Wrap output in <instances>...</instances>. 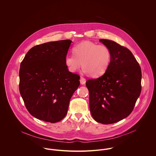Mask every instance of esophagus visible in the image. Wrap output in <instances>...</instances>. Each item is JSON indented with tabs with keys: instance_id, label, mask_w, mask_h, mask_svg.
I'll return each instance as SVG.
<instances>
[{
	"instance_id": "esophagus-1",
	"label": "esophagus",
	"mask_w": 156,
	"mask_h": 156,
	"mask_svg": "<svg viewBox=\"0 0 156 156\" xmlns=\"http://www.w3.org/2000/svg\"><path fill=\"white\" fill-rule=\"evenodd\" d=\"M80 82L81 85H84L86 83V79L85 78L81 77L80 79Z\"/></svg>"
}]
</instances>
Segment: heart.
Returning <instances> with one entry per match:
<instances>
[{"label":"heart","mask_w":156,"mask_h":156,"mask_svg":"<svg viewBox=\"0 0 156 156\" xmlns=\"http://www.w3.org/2000/svg\"><path fill=\"white\" fill-rule=\"evenodd\" d=\"M73 52L74 55L68 53L65 58V64L71 73L82 66L90 77H98L105 73L111 62V51L105 45L83 41L73 48Z\"/></svg>","instance_id":"b5f03b06"}]
</instances>
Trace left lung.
Returning <instances> with one entry per match:
<instances>
[{
    "instance_id": "obj_1",
    "label": "left lung",
    "mask_w": 156,
    "mask_h": 156,
    "mask_svg": "<svg viewBox=\"0 0 156 156\" xmlns=\"http://www.w3.org/2000/svg\"><path fill=\"white\" fill-rule=\"evenodd\" d=\"M100 42L109 48L111 64L98 79H89V108L98 122L109 124L127 117L133 110L141 92V69L126 47L106 39Z\"/></svg>"
}]
</instances>
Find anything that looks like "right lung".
Instances as JSON below:
<instances>
[{"mask_svg":"<svg viewBox=\"0 0 156 156\" xmlns=\"http://www.w3.org/2000/svg\"><path fill=\"white\" fill-rule=\"evenodd\" d=\"M69 40L45 43L30 48L19 71V90L25 106L35 118L51 123L67 115L80 76L68 71L65 58Z\"/></svg>","mask_w":156,"mask_h":156,"instance_id":"add662e5","label":"right lung"}]
</instances>
